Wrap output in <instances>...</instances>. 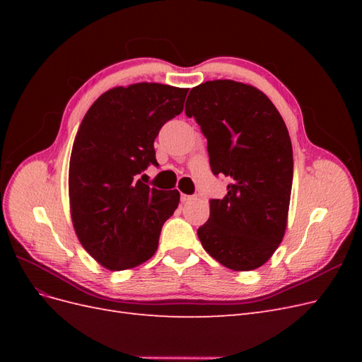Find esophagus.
Segmentation results:
<instances>
[{
    "instance_id": "34e87169",
    "label": "esophagus",
    "mask_w": 362,
    "mask_h": 362,
    "mask_svg": "<svg viewBox=\"0 0 362 362\" xmlns=\"http://www.w3.org/2000/svg\"><path fill=\"white\" fill-rule=\"evenodd\" d=\"M193 199V196H190V194H181V202H189V201H192Z\"/></svg>"
}]
</instances>
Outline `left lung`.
Segmentation results:
<instances>
[{"label": "left lung", "mask_w": 362, "mask_h": 362, "mask_svg": "<svg viewBox=\"0 0 362 362\" xmlns=\"http://www.w3.org/2000/svg\"><path fill=\"white\" fill-rule=\"evenodd\" d=\"M185 115L206 139L211 172L229 178L198 237L225 267L254 270L278 249L287 226L293 148L286 122L261 90L231 80L193 87Z\"/></svg>", "instance_id": "1"}]
</instances>
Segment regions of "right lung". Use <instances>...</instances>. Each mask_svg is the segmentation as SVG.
Returning <instances> with one entry per match:
<instances>
[{"mask_svg": "<svg viewBox=\"0 0 362 362\" xmlns=\"http://www.w3.org/2000/svg\"><path fill=\"white\" fill-rule=\"evenodd\" d=\"M189 89L139 83L103 93L86 113L69 163V201L80 243L110 270L136 267L158 247L164 222L180 204L178 190L140 179L158 166L154 140L178 116Z\"/></svg>", "mask_w": 362, "mask_h": 362, "instance_id": "add662e5", "label": "right lung"}]
</instances>
